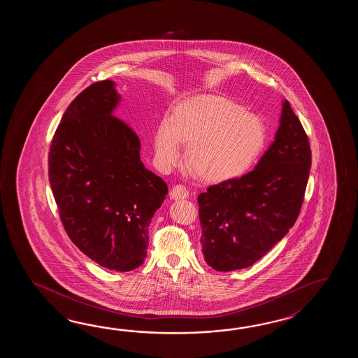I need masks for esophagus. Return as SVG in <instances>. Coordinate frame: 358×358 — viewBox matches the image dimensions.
<instances>
[{
	"label": "esophagus",
	"instance_id": "34e87169",
	"mask_svg": "<svg viewBox=\"0 0 358 358\" xmlns=\"http://www.w3.org/2000/svg\"><path fill=\"white\" fill-rule=\"evenodd\" d=\"M188 197H189V192L182 184H176L170 190V198L171 199H184V198Z\"/></svg>",
	"mask_w": 358,
	"mask_h": 358
}]
</instances>
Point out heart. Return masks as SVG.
Segmentation results:
<instances>
[{
	"instance_id": "b5f03b06",
	"label": "heart",
	"mask_w": 358,
	"mask_h": 358,
	"mask_svg": "<svg viewBox=\"0 0 358 358\" xmlns=\"http://www.w3.org/2000/svg\"><path fill=\"white\" fill-rule=\"evenodd\" d=\"M266 131L255 115L229 99L205 94L187 99L173 111L155 136V153L164 166L185 161L206 182H221L244 174L262 152Z\"/></svg>"
}]
</instances>
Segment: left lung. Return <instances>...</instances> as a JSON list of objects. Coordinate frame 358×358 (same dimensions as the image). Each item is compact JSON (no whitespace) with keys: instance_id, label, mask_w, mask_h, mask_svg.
<instances>
[{"instance_id":"left-lung-1","label":"left lung","mask_w":358,"mask_h":358,"mask_svg":"<svg viewBox=\"0 0 358 358\" xmlns=\"http://www.w3.org/2000/svg\"><path fill=\"white\" fill-rule=\"evenodd\" d=\"M310 169L308 137L284 101L275 141L257 166L198 196L206 262L227 273L265 256L297 220Z\"/></svg>"}]
</instances>
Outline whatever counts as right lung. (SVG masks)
Wrapping results in <instances>:
<instances>
[{
  "instance_id": "add662e5",
  "label": "right lung",
  "mask_w": 358,
  "mask_h": 358,
  "mask_svg": "<svg viewBox=\"0 0 358 358\" xmlns=\"http://www.w3.org/2000/svg\"><path fill=\"white\" fill-rule=\"evenodd\" d=\"M114 85L91 84L69 105L51 141L48 179L71 242L99 266L130 271L145 261L168 185L142 164L136 131L113 115Z\"/></svg>"
}]
</instances>
